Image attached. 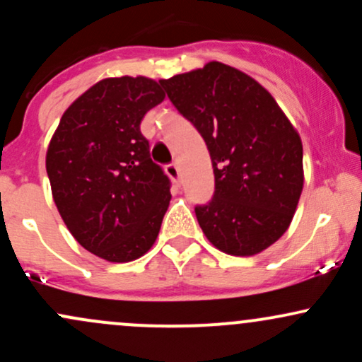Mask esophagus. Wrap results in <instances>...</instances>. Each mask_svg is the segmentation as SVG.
Wrapping results in <instances>:
<instances>
[{
  "label": "esophagus",
  "mask_w": 362,
  "mask_h": 362,
  "mask_svg": "<svg viewBox=\"0 0 362 362\" xmlns=\"http://www.w3.org/2000/svg\"><path fill=\"white\" fill-rule=\"evenodd\" d=\"M167 175L172 178V180L178 182V177H180V170H178V165L177 163H172V165H167Z\"/></svg>",
  "instance_id": "1"
}]
</instances>
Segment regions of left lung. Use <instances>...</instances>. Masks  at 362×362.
Returning <instances> with one entry per match:
<instances>
[{
  "mask_svg": "<svg viewBox=\"0 0 362 362\" xmlns=\"http://www.w3.org/2000/svg\"><path fill=\"white\" fill-rule=\"evenodd\" d=\"M209 149L214 197L195 207L218 250L252 257L289 228L305 184L303 143L259 81L223 62L160 80Z\"/></svg>",
  "mask_w": 362,
  "mask_h": 362,
  "instance_id": "1",
  "label": "left lung"
}]
</instances>
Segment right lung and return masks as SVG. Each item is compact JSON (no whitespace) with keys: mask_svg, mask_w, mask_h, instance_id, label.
Here are the masks:
<instances>
[{"mask_svg":"<svg viewBox=\"0 0 362 362\" xmlns=\"http://www.w3.org/2000/svg\"><path fill=\"white\" fill-rule=\"evenodd\" d=\"M163 100L151 78H105L66 109L49 143L45 168L62 221L107 262L143 257L168 209L170 180L139 129Z\"/></svg>","mask_w":362,"mask_h":362,"instance_id":"add662e5","label":"right lung"}]
</instances>
